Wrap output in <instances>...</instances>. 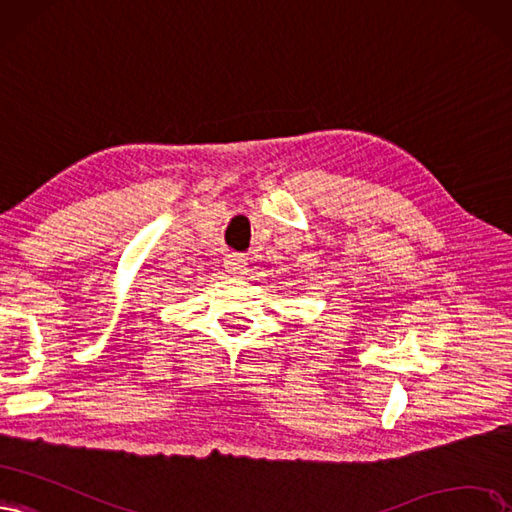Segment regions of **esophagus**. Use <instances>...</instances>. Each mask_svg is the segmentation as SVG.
Instances as JSON below:
<instances>
[{
	"mask_svg": "<svg viewBox=\"0 0 512 512\" xmlns=\"http://www.w3.org/2000/svg\"><path fill=\"white\" fill-rule=\"evenodd\" d=\"M225 270L232 276H242L246 270V261L240 255H227L225 259Z\"/></svg>",
	"mask_w": 512,
	"mask_h": 512,
	"instance_id": "34e87169",
	"label": "esophagus"
}]
</instances>
